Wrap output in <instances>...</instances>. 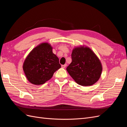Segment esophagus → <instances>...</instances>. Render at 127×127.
<instances>
[{
  "label": "esophagus",
  "mask_w": 127,
  "mask_h": 127,
  "mask_svg": "<svg viewBox=\"0 0 127 127\" xmlns=\"http://www.w3.org/2000/svg\"><path fill=\"white\" fill-rule=\"evenodd\" d=\"M66 64L62 65V66H61V67H62V68H64L66 67Z\"/></svg>",
  "instance_id": "esophagus-1"
}]
</instances>
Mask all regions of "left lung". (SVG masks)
I'll return each instance as SVG.
<instances>
[{"label":"left lung","mask_w":127,"mask_h":127,"mask_svg":"<svg viewBox=\"0 0 127 127\" xmlns=\"http://www.w3.org/2000/svg\"><path fill=\"white\" fill-rule=\"evenodd\" d=\"M72 62L66 68L69 74L82 86H90L99 80L102 66L99 58L88 47H76L71 54Z\"/></svg>","instance_id":"8db88e82"}]
</instances>
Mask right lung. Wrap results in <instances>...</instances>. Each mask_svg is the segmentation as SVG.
Instances as JSON below:
<instances>
[{"instance_id":"1","label":"right lung","mask_w":127,"mask_h":127,"mask_svg":"<svg viewBox=\"0 0 127 127\" xmlns=\"http://www.w3.org/2000/svg\"><path fill=\"white\" fill-rule=\"evenodd\" d=\"M61 67L59 59L53 53L51 45L43 43L30 53L24 61L23 68L30 82L40 85L50 80Z\"/></svg>"}]
</instances>
